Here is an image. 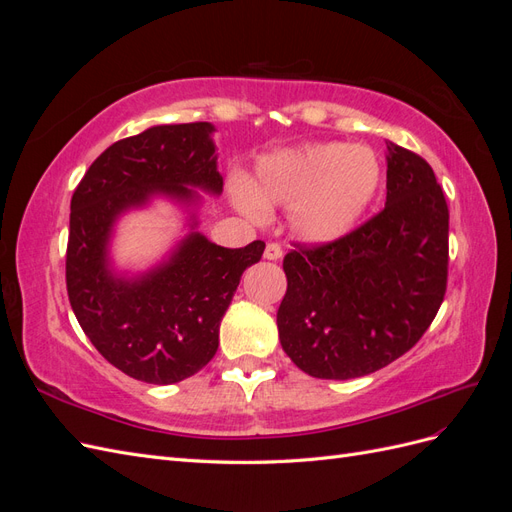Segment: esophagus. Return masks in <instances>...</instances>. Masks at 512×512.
I'll return each instance as SVG.
<instances>
[{
	"label": "esophagus",
	"mask_w": 512,
	"mask_h": 512,
	"mask_svg": "<svg viewBox=\"0 0 512 512\" xmlns=\"http://www.w3.org/2000/svg\"><path fill=\"white\" fill-rule=\"evenodd\" d=\"M265 258L267 260H280L282 258V247L277 245V243H269L265 247Z\"/></svg>",
	"instance_id": "esophagus-1"
}]
</instances>
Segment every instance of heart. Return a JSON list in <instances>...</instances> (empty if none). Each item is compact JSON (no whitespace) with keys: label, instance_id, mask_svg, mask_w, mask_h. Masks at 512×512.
<instances>
[{"label":"heart","instance_id":"obj_1","mask_svg":"<svg viewBox=\"0 0 512 512\" xmlns=\"http://www.w3.org/2000/svg\"><path fill=\"white\" fill-rule=\"evenodd\" d=\"M380 181L382 166L369 147L307 145L262 158L235 200L252 218L269 207H290V226L303 241L331 243L361 222Z\"/></svg>","mask_w":512,"mask_h":512}]
</instances>
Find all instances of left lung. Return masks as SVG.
I'll list each match as a JSON object with an SVG mask.
<instances>
[{
	"mask_svg": "<svg viewBox=\"0 0 512 512\" xmlns=\"http://www.w3.org/2000/svg\"><path fill=\"white\" fill-rule=\"evenodd\" d=\"M277 331L290 361L322 380H350L406 354L446 292L448 207L431 166L386 143L384 209L350 235L284 258Z\"/></svg>",
	"mask_w": 512,
	"mask_h": 512,
	"instance_id": "left-lung-1",
	"label": "left lung"
}]
</instances>
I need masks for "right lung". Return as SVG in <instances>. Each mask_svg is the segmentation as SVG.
<instances>
[{
    "label": "right lung",
    "instance_id": "obj_1",
    "mask_svg": "<svg viewBox=\"0 0 512 512\" xmlns=\"http://www.w3.org/2000/svg\"><path fill=\"white\" fill-rule=\"evenodd\" d=\"M215 126L164 123L123 138L89 166L70 203L66 284L89 342L123 374L175 384L203 369L220 346V322L241 275L265 243L222 247L198 230L203 192L222 194ZM168 199L189 232L156 266L119 272L110 256L123 214Z\"/></svg>",
    "mask_w": 512,
    "mask_h": 512
}]
</instances>
